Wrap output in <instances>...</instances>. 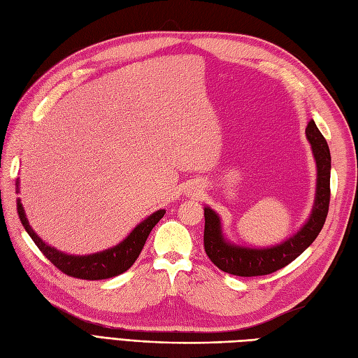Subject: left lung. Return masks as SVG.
<instances>
[{"label": "left lung", "mask_w": 358, "mask_h": 358, "mask_svg": "<svg viewBox=\"0 0 358 358\" xmlns=\"http://www.w3.org/2000/svg\"><path fill=\"white\" fill-rule=\"evenodd\" d=\"M306 137L317 162V192L310 216L305 225L282 243L270 248H246L229 242L222 234L218 213L204 208V251L222 272L236 276H263L288 266L317 239L326 222L330 204L331 157L326 138L315 122L306 127Z\"/></svg>", "instance_id": "8db88e82"}]
</instances>
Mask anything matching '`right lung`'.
I'll use <instances>...</instances> for the list:
<instances>
[{"label": "right lung", "instance_id": "obj_1", "mask_svg": "<svg viewBox=\"0 0 358 358\" xmlns=\"http://www.w3.org/2000/svg\"><path fill=\"white\" fill-rule=\"evenodd\" d=\"M16 187L19 188V180L16 182ZM16 204L20 222H22L24 229L27 230L31 239L34 241L43 255H45L53 266L58 267L62 273H66L71 278L88 280L107 279L127 272V270L134 264L140 252H142L149 233L152 231L157 222L166 213L164 209H161L152 215H149L145 221L140 222L136 229L125 237V241L110 249H106V251L95 252L91 255H69L43 242L34 233V230L31 229L25 210L22 208V203H20L19 199Z\"/></svg>", "mask_w": 358, "mask_h": 358}]
</instances>
